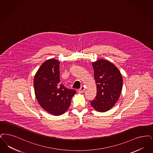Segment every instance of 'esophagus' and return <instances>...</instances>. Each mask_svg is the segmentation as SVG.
<instances>
[{
    "mask_svg": "<svg viewBox=\"0 0 153 153\" xmlns=\"http://www.w3.org/2000/svg\"><path fill=\"white\" fill-rule=\"evenodd\" d=\"M85 88L84 87V86H82L80 89H79V93H83V92H85Z\"/></svg>",
    "mask_w": 153,
    "mask_h": 153,
    "instance_id": "34e87169",
    "label": "esophagus"
}]
</instances>
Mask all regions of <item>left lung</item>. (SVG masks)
<instances>
[{
    "instance_id": "left-lung-1",
    "label": "left lung",
    "mask_w": 153,
    "mask_h": 153,
    "mask_svg": "<svg viewBox=\"0 0 153 153\" xmlns=\"http://www.w3.org/2000/svg\"><path fill=\"white\" fill-rule=\"evenodd\" d=\"M97 96L90 101L92 107L100 112L111 109L120 97L123 79L118 69L109 61L100 59L92 62Z\"/></svg>"
}]
</instances>
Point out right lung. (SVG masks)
I'll use <instances>...</instances> for the list:
<instances>
[{
	"mask_svg": "<svg viewBox=\"0 0 153 153\" xmlns=\"http://www.w3.org/2000/svg\"><path fill=\"white\" fill-rule=\"evenodd\" d=\"M59 64L60 62L55 59L44 61L33 79L35 94L39 104L46 111L56 116L65 113L76 93L60 82Z\"/></svg>",
	"mask_w": 153,
	"mask_h": 153,
	"instance_id": "1",
	"label": "right lung"
}]
</instances>
